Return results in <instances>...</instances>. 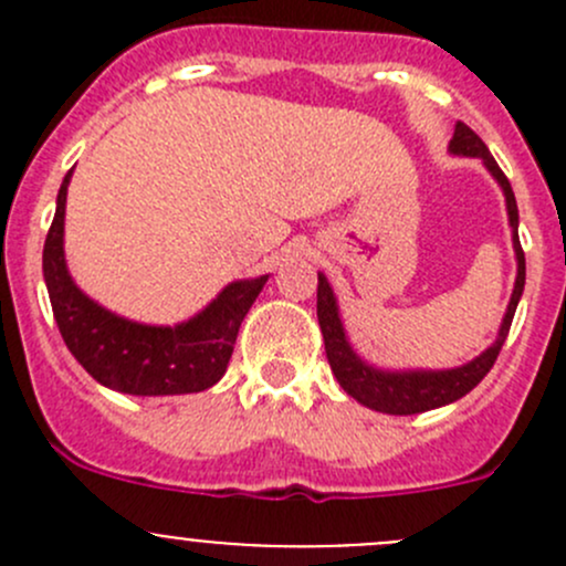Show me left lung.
Returning a JSON list of instances; mask_svg holds the SVG:
<instances>
[{"label":"left lung","mask_w":566,"mask_h":566,"mask_svg":"<svg viewBox=\"0 0 566 566\" xmlns=\"http://www.w3.org/2000/svg\"><path fill=\"white\" fill-rule=\"evenodd\" d=\"M449 153L454 156H471L482 158L488 172L499 180V186L504 188L506 197V213H510V227H512V247H515L517 256V279L515 290H512L510 306H506L504 323H501L499 336H495L493 345L476 356L473 361L462 364L454 369H405V373H389V369H378L373 364L361 361L358 353L353 350L350 342H347L345 328H342L339 310H336L334 290H331L328 279L323 273H317V319L319 331H323L325 339V356H328L331 373L336 375L339 386L350 394L356 402L367 405V408L380 410V413L391 416H410V413H424V410L441 408V405L454 402V399L465 397L484 375L493 369L495 358H499L501 345L506 342L510 334L512 317H515L517 301L523 295V284H526V256H523L521 238H517V202L515 191H512L510 180L501 172V167L495 164V158L490 156L488 145L468 128L465 123L454 125V136L449 142Z\"/></svg>","instance_id":"8db88e82"}]
</instances>
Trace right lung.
<instances>
[{
  "mask_svg": "<svg viewBox=\"0 0 566 566\" xmlns=\"http://www.w3.org/2000/svg\"><path fill=\"white\" fill-rule=\"evenodd\" d=\"M71 172L56 193V213L43 247V279L67 350L101 386L134 397H172L219 384L232 358L238 328L268 276L232 282L177 325H145L117 317L73 284L65 265V199Z\"/></svg>",
  "mask_w": 566,
  "mask_h": 566,
  "instance_id": "obj_1",
  "label": "right lung"
}]
</instances>
